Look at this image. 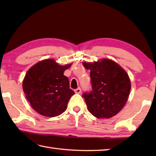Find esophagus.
I'll use <instances>...</instances> for the list:
<instances>
[{"label":"esophagus","mask_w":156,"mask_h":156,"mask_svg":"<svg viewBox=\"0 0 156 156\" xmlns=\"http://www.w3.org/2000/svg\"><path fill=\"white\" fill-rule=\"evenodd\" d=\"M74 91H75V93H76V94H80V92H81V89H80V87H79V88H78V89H75Z\"/></svg>","instance_id":"obj_1"}]
</instances>
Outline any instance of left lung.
<instances>
[{
    "mask_svg": "<svg viewBox=\"0 0 156 156\" xmlns=\"http://www.w3.org/2000/svg\"><path fill=\"white\" fill-rule=\"evenodd\" d=\"M91 71L92 90L84 93L89 112L98 118H109L125 106L131 90V81L126 72L112 60L83 62Z\"/></svg>",
    "mask_w": 156,
    "mask_h": 156,
    "instance_id": "8db88e82",
    "label": "left lung"
}]
</instances>
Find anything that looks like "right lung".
<instances>
[{"label":"right lung","mask_w":156,"mask_h":156,"mask_svg":"<svg viewBox=\"0 0 156 156\" xmlns=\"http://www.w3.org/2000/svg\"><path fill=\"white\" fill-rule=\"evenodd\" d=\"M72 64L59 65L54 59H46L31 67L23 82V89L31 107L39 114L55 117L67 109L74 91L64 72Z\"/></svg>","instance_id":"right-lung-1"}]
</instances>
